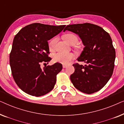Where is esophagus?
<instances>
[{
  "mask_svg": "<svg viewBox=\"0 0 124 124\" xmlns=\"http://www.w3.org/2000/svg\"><path fill=\"white\" fill-rule=\"evenodd\" d=\"M68 65H66V64H62V67H63V68H65Z\"/></svg>",
  "mask_w": 124,
  "mask_h": 124,
  "instance_id": "obj_1",
  "label": "esophagus"
}]
</instances>
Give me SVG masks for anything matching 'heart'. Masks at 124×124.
<instances>
[{
  "label": "heart",
  "instance_id": "obj_1",
  "mask_svg": "<svg viewBox=\"0 0 124 124\" xmlns=\"http://www.w3.org/2000/svg\"><path fill=\"white\" fill-rule=\"evenodd\" d=\"M64 38L68 43L71 45H74L78 42V38L77 35L73 33H68L64 35ZM57 37L52 38L48 42V47L51 51L55 48L57 42ZM74 57L72 53H64V52H57L53 55V60L55 62H61L62 64H68Z\"/></svg>",
  "mask_w": 124,
  "mask_h": 124
}]
</instances>
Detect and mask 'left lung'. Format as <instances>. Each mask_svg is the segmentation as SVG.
I'll return each mask as SVG.
<instances>
[{"label":"left lung","mask_w":124,"mask_h":124,"mask_svg":"<svg viewBox=\"0 0 124 124\" xmlns=\"http://www.w3.org/2000/svg\"><path fill=\"white\" fill-rule=\"evenodd\" d=\"M65 30L77 34L85 46L78 61L86 64H73V85L86 94L97 92L108 82L114 69L116 52L111 37L102 28L90 23L67 25Z\"/></svg>","instance_id":"obj_1"}]
</instances>
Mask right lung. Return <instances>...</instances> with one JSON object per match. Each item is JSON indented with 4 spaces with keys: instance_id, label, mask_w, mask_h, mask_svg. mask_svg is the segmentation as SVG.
<instances>
[{
    "instance_id": "obj_1",
    "label": "right lung",
    "mask_w": 124,
    "mask_h": 124,
    "mask_svg": "<svg viewBox=\"0 0 124 124\" xmlns=\"http://www.w3.org/2000/svg\"><path fill=\"white\" fill-rule=\"evenodd\" d=\"M65 25L54 26L34 23L21 29L15 35L9 54L12 74L17 86L32 96L45 95L54 89L62 64L40 68L51 60L48 40L60 33Z\"/></svg>"
}]
</instances>
